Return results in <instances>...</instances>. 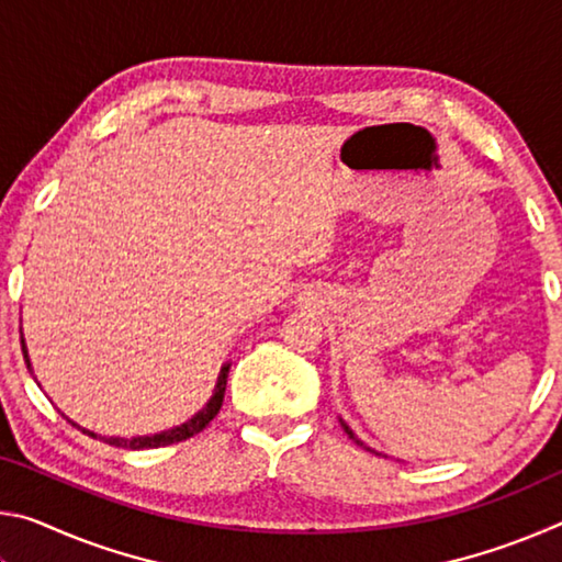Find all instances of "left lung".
Returning <instances> with one entry per match:
<instances>
[{
  "mask_svg": "<svg viewBox=\"0 0 562 562\" xmlns=\"http://www.w3.org/2000/svg\"><path fill=\"white\" fill-rule=\"evenodd\" d=\"M341 429H345V431H347V434H349V439H351V441H355V443H357V446H361V449H367V451H372V449H369V446H364V443H361V441H359V439H357V436H355V434H351V429H349V426H347V424H345V422H341Z\"/></svg>",
  "mask_w": 562,
  "mask_h": 562,
  "instance_id": "8db88e82",
  "label": "left lung"
}]
</instances>
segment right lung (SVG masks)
Returning a JSON list of instances; mask_svg holds the SVG:
<instances>
[{
	"label": "right lung",
	"instance_id": "add662e5",
	"mask_svg": "<svg viewBox=\"0 0 562 562\" xmlns=\"http://www.w3.org/2000/svg\"><path fill=\"white\" fill-rule=\"evenodd\" d=\"M22 351H24V361H26V369L32 372V364H30V357H26V347H24V339H22ZM227 372H231V364H225L221 369V376H217V386H215V394L211 402H207V406L203 408V412H198L190 422L176 426V429L170 431H164V434H156V436H138V439H103V436H97L93 431H87L81 429L87 436H91V439H99V441H106L111 446H119V449H158V446H170V443H178V441H186L190 439V436L201 434L207 424L213 422V418L217 416V412H221L223 406V398H225V386H227ZM74 424V422H71ZM76 426V424H74Z\"/></svg>",
	"mask_w": 562,
	"mask_h": 562
}]
</instances>
